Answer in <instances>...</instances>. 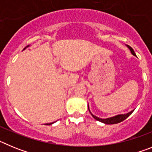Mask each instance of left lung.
I'll use <instances>...</instances> for the list:
<instances>
[{
  "label": "left lung",
  "mask_w": 152,
  "mask_h": 152,
  "mask_svg": "<svg viewBox=\"0 0 152 152\" xmlns=\"http://www.w3.org/2000/svg\"><path fill=\"white\" fill-rule=\"evenodd\" d=\"M126 46L128 47L129 49L130 50V52H131V53L132 55H133L134 56H136V55H135V52H134V50L132 49V47H130L129 45H126ZM88 110H89V112L91 113V116H93V117L96 120H97V121L99 122H101V123H104V124H107V125H111V124H116V123H121V122H123V120H125V119H126V118H128L129 116L131 115L132 113V112L134 111L132 110L130 111V112L127 113H124V114H118V115H116V116H112V117H109V118H107V119H101V118H99L97 117V116H94V115H93L92 113L91 112V110H90V108H89V104H88Z\"/></svg>",
  "instance_id": "8db88e82"
}]
</instances>
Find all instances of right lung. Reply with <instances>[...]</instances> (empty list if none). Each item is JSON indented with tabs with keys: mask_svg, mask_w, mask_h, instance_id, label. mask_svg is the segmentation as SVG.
Masks as SVG:
<instances>
[{
	"mask_svg": "<svg viewBox=\"0 0 152 152\" xmlns=\"http://www.w3.org/2000/svg\"><path fill=\"white\" fill-rule=\"evenodd\" d=\"M29 45H27V46H26V47H25V48H24V49H23V50H25V49H26V48H27V47H29ZM52 123H48V124H47V125H50V124H52Z\"/></svg>",
	"mask_w": 152,
	"mask_h": 152,
	"instance_id": "add662e5",
	"label": "right lung"
}]
</instances>
